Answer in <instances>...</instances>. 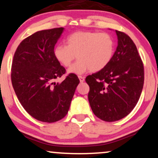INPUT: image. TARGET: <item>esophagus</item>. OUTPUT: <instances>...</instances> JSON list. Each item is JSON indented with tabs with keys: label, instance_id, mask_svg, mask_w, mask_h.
Returning <instances> with one entry per match:
<instances>
[{
	"label": "esophagus",
	"instance_id": "1",
	"mask_svg": "<svg viewBox=\"0 0 158 158\" xmlns=\"http://www.w3.org/2000/svg\"><path fill=\"white\" fill-rule=\"evenodd\" d=\"M78 77H79L80 82H83V81H85V77H82V76H79Z\"/></svg>",
	"mask_w": 158,
	"mask_h": 158
}]
</instances>
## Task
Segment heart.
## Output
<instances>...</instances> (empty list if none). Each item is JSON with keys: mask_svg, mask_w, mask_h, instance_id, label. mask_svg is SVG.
I'll return each instance as SVG.
<instances>
[{"mask_svg": "<svg viewBox=\"0 0 158 158\" xmlns=\"http://www.w3.org/2000/svg\"><path fill=\"white\" fill-rule=\"evenodd\" d=\"M66 44L56 45L54 55L65 67H69L77 57L79 60L69 71L77 74L89 70L97 72L103 69L110 63L114 53V40L107 33L75 32L66 38Z\"/></svg>", "mask_w": 158, "mask_h": 158, "instance_id": "heart-1", "label": "heart"}]
</instances>
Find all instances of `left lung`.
Returning a JSON list of instances; mask_svg holds the SVG:
<instances>
[{"mask_svg": "<svg viewBox=\"0 0 158 158\" xmlns=\"http://www.w3.org/2000/svg\"><path fill=\"white\" fill-rule=\"evenodd\" d=\"M118 46L109 65L86 77L94 114L106 122L128 115L140 98L144 81L143 62L133 40L116 31Z\"/></svg>", "mask_w": 158, "mask_h": 158, "instance_id": "left-lung-1", "label": "left lung"}]
</instances>
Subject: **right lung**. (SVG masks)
<instances>
[{"label":"right lung","instance_id":"obj_1","mask_svg":"<svg viewBox=\"0 0 158 158\" xmlns=\"http://www.w3.org/2000/svg\"><path fill=\"white\" fill-rule=\"evenodd\" d=\"M63 27L38 31L18 46L11 65V79L17 98L33 118L55 123L67 114L79 79L70 73L61 83L65 69L56 60L54 48Z\"/></svg>","mask_w":158,"mask_h":158}]
</instances>
